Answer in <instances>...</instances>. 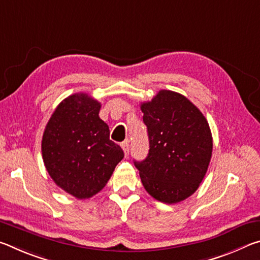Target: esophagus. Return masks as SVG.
<instances>
[{"instance_id":"obj_1","label":"esophagus","mask_w":260,"mask_h":260,"mask_svg":"<svg viewBox=\"0 0 260 260\" xmlns=\"http://www.w3.org/2000/svg\"><path fill=\"white\" fill-rule=\"evenodd\" d=\"M121 148L125 152V156H128V153H129V142H128V141H125V142H122Z\"/></svg>"}]
</instances>
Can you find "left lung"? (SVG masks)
Instances as JSON below:
<instances>
[{"label":"left lung","instance_id":"obj_1","mask_svg":"<svg viewBox=\"0 0 260 260\" xmlns=\"http://www.w3.org/2000/svg\"><path fill=\"white\" fill-rule=\"evenodd\" d=\"M141 110L149 138L147 158L134 161L141 181L153 199L179 203L197 190L208 171L213 147L209 122L172 90H159Z\"/></svg>","mask_w":260,"mask_h":260}]
</instances>
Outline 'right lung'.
<instances>
[{"mask_svg": "<svg viewBox=\"0 0 260 260\" xmlns=\"http://www.w3.org/2000/svg\"><path fill=\"white\" fill-rule=\"evenodd\" d=\"M101 103L86 93L61 101L51 114L42 136V158L59 188L78 200L102 190L122 149L110 140L109 126L101 119Z\"/></svg>", "mask_w": 260, "mask_h": 260, "instance_id": "obj_1", "label": "right lung"}]
</instances>
